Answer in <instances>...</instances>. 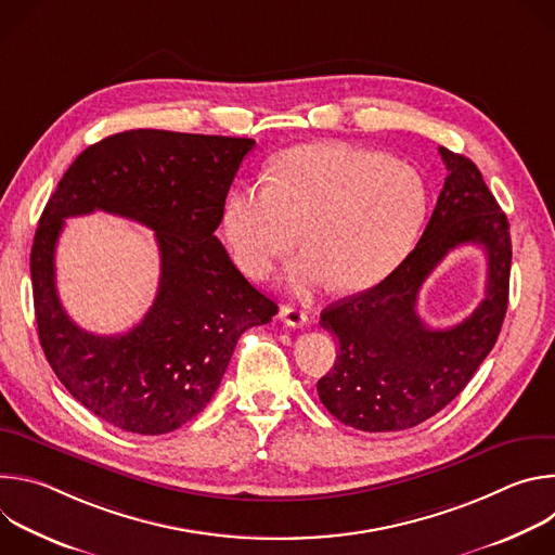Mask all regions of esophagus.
Here are the masks:
<instances>
[{"mask_svg":"<svg viewBox=\"0 0 555 555\" xmlns=\"http://www.w3.org/2000/svg\"><path fill=\"white\" fill-rule=\"evenodd\" d=\"M279 319H281L287 327H302V325H307L309 315H307V311H302V309H298V307L283 305V307L279 309Z\"/></svg>","mask_w":555,"mask_h":555,"instance_id":"1","label":"esophagus"}]
</instances>
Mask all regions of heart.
<instances>
[{"label": "heart", "mask_w": 555, "mask_h": 555, "mask_svg": "<svg viewBox=\"0 0 555 555\" xmlns=\"http://www.w3.org/2000/svg\"><path fill=\"white\" fill-rule=\"evenodd\" d=\"M426 208V182L411 165L349 142H313L285 151L268 182L230 191L223 234L236 266L266 279L302 230L309 250L289 268L294 289L332 281L360 292L409 255Z\"/></svg>", "instance_id": "heart-1"}]
</instances>
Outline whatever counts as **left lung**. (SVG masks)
<instances>
[{
  "mask_svg": "<svg viewBox=\"0 0 555 555\" xmlns=\"http://www.w3.org/2000/svg\"><path fill=\"white\" fill-rule=\"evenodd\" d=\"M448 178L415 250L375 287L332 302L321 327L338 343L319 398L343 424L364 433L413 428L448 406L492 351L507 311L509 221L469 157L439 146ZM489 257L487 298L465 322L428 328L416 313L418 287L459 245Z\"/></svg>",
  "mask_w": 555,
  "mask_h": 555,
  "instance_id": "left-lung-1",
  "label": "left lung"
}]
</instances>
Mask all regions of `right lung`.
Listing matches in <instances>:
<instances>
[{
  "mask_svg": "<svg viewBox=\"0 0 555 555\" xmlns=\"http://www.w3.org/2000/svg\"><path fill=\"white\" fill-rule=\"evenodd\" d=\"M255 144L160 129L114 133L78 155L48 199L30 253L39 340L72 398L103 422L135 435L184 426L219 388L236 340L279 311L215 236ZM94 209L151 227L162 250L156 300L118 337L78 328L55 294L53 250L64 219Z\"/></svg>",
  "mask_w": 555,
  "mask_h": 555,
  "instance_id": "right-lung-1",
  "label": "right lung"
}]
</instances>
